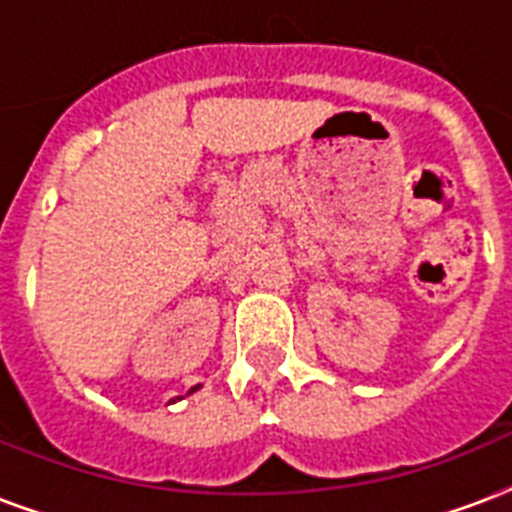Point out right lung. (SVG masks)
<instances>
[{
	"mask_svg": "<svg viewBox=\"0 0 512 512\" xmlns=\"http://www.w3.org/2000/svg\"><path fill=\"white\" fill-rule=\"evenodd\" d=\"M193 390H196V388H193ZM193 390H191V393H193Z\"/></svg>",
	"mask_w": 512,
	"mask_h": 512,
	"instance_id": "add662e5",
	"label": "right lung"
}]
</instances>
